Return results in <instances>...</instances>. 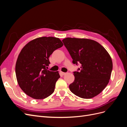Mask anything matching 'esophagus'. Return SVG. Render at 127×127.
<instances>
[{
    "label": "esophagus",
    "instance_id": "esophagus-1",
    "mask_svg": "<svg viewBox=\"0 0 127 127\" xmlns=\"http://www.w3.org/2000/svg\"><path fill=\"white\" fill-rule=\"evenodd\" d=\"M60 73L62 75H65L66 74V72H63V71H60Z\"/></svg>",
    "mask_w": 127,
    "mask_h": 127
}]
</instances>
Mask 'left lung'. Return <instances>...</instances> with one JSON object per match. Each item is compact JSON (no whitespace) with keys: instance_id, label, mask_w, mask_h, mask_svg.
<instances>
[{"instance_id":"1","label":"left lung","mask_w":127,"mask_h":127,"mask_svg":"<svg viewBox=\"0 0 127 127\" xmlns=\"http://www.w3.org/2000/svg\"><path fill=\"white\" fill-rule=\"evenodd\" d=\"M72 59L81 64L79 71L74 72L75 80L70 84L72 93L83 98L98 95L109 82L113 64L109 53L94 40L67 37L63 40Z\"/></svg>"}]
</instances>
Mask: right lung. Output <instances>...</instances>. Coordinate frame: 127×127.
<instances>
[{"label": "right lung", "mask_w": 127, "mask_h": 127, "mask_svg": "<svg viewBox=\"0 0 127 127\" xmlns=\"http://www.w3.org/2000/svg\"><path fill=\"white\" fill-rule=\"evenodd\" d=\"M63 42L55 37H41L29 42L22 49L15 66L19 86L24 93L34 99L47 98L55 91L56 83L60 76L58 71L46 69L49 58Z\"/></svg>", "instance_id": "right-lung-1"}]
</instances>
